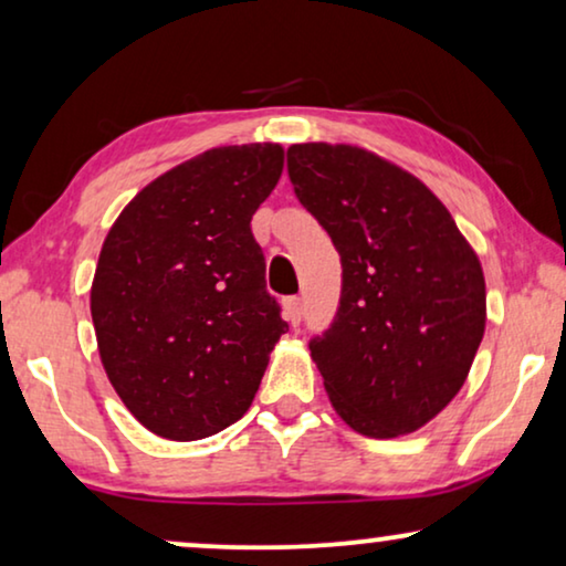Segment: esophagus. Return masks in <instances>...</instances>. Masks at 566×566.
Instances as JSON below:
<instances>
[{
  "mask_svg": "<svg viewBox=\"0 0 566 566\" xmlns=\"http://www.w3.org/2000/svg\"><path fill=\"white\" fill-rule=\"evenodd\" d=\"M301 314H304V306H301V298L298 296H291L283 301V316L289 319L293 327L301 322Z\"/></svg>",
  "mask_w": 566,
  "mask_h": 566,
  "instance_id": "esophagus-1",
  "label": "esophagus"
}]
</instances>
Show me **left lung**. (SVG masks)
I'll use <instances>...</instances> for the list:
<instances>
[{
	"label": "left lung",
	"instance_id": "1",
	"mask_svg": "<svg viewBox=\"0 0 566 566\" xmlns=\"http://www.w3.org/2000/svg\"><path fill=\"white\" fill-rule=\"evenodd\" d=\"M301 206L343 260V296L312 358L335 412L368 438L420 430L451 405L484 337L474 247L412 172L353 144H293Z\"/></svg>",
	"mask_w": 566,
	"mask_h": 566
}]
</instances>
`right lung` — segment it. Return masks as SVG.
Returning <instances> with one entry per match:
<instances>
[{
    "label": "right lung",
    "instance_id": "obj_1",
    "mask_svg": "<svg viewBox=\"0 0 566 566\" xmlns=\"http://www.w3.org/2000/svg\"><path fill=\"white\" fill-rule=\"evenodd\" d=\"M281 172V144L216 146L138 190L107 231L90 291L99 360L154 436H216L260 389L289 324L250 221Z\"/></svg>",
    "mask_w": 566,
    "mask_h": 566
}]
</instances>
